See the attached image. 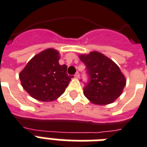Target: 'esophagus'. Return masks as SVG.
Returning a JSON list of instances; mask_svg holds the SVG:
<instances>
[{
    "mask_svg": "<svg viewBox=\"0 0 147 147\" xmlns=\"http://www.w3.org/2000/svg\"><path fill=\"white\" fill-rule=\"evenodd\" d=\"M74 76L76 78H80V74H79V72H77L76 74H75Z\"/></svg>",
    "mask_w": 147,
    "mask_h": 147,
    "instance_id": "esophagus-1",
    "label": "esophagus"
}]
</instances>
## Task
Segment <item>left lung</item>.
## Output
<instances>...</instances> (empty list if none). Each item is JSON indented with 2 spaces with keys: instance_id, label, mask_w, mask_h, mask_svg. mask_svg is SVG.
<instances>
[{
  "instance_id": "8db88e82",
  "label": "left lung",
  "mask_w": 147,
  "mask_h": 147,
  "mask_svg": "<svg viewBox=\"0 0 147 147\" xmlns=\"http://www.w3.org/2000/svg\"><path fill=\"white\" fill-rule=\"evenodd\" d=\"M79 57L86 66L89 78L84 88L86 98L97 105H108L115 101L122 94L126 83L119 67L98 52H90Z\"/></svg>"
}]
</instances>
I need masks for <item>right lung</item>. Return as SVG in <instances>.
Masks as SVG:
<instances>
[{
  "instance_id": "add662e5",
  "label": "right lung",
  "mask_w": 147,
  "mask_h": 147,
  "mask_svg": "<svg viewBox=\"0 0 147 147\" xmlns=\"http://www.w3.org/2000/svg\"><path fill=\"white\" fill-rule=\"evenodd\" d=\"M59 53L47 49L28 62L19 78L23 88L40 101H53L64 93L73 76L67 74V65H59Z\"/></svg>"
}]
</instances>
